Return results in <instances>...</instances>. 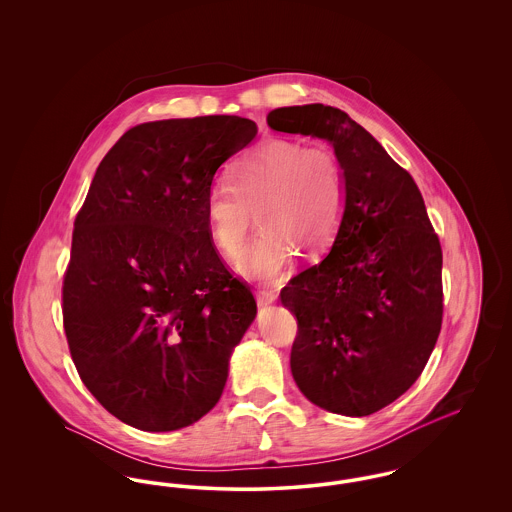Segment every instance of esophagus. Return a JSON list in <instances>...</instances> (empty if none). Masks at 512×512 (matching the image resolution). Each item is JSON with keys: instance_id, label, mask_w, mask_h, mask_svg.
Listing matches in <instances>:
<instances>
[{"instance_id": "obj_1", "label": "esophagus", "mask_w": 512, "mask_h": 512, "mask_svg": "<svg viewBox=\"0 0 512 512\" xmlns=\"http://www.w3.org/2000/svg\"><path fill=\"white\" fill-rule=\"evenodd\" d=\"M276 299H278V293H274V292H259V293H257V305H259V307H268V305H272V303H276Z\"/></svg>"}]
</instances>
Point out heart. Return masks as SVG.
I'll return each mask as SVG.
<instances>
[{"instance_id":"obj_1","label":"heart","mask_w":512,"mask_h":512,"mask_svg":"<svg viewBox=\"0 0 512 512\" xmlns=\"http://www.w3.org/2000/svg\"><path fill=\"white\" fill-rule=\"evenodd\" d=\"M217 180L205 197V219L222 253H234L257 211L261 232L232 259L236 274L280 284L292 272L297 247L320 253L340 232L347 178L338 153L293 140H268Z\"/></svg>"}]
</instances>
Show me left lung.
I'll return each mask as SVG.
<instances>
[{"mask_svg":"<svg viewBox=\"0 0 512 512\" xmlns=\"http://www.w3.org/2000/svg\"><path fill=\"white\" fill-rule=\"evenodd\" d=\"M270 128L326 140L345 169L347 205L328 255L280 295L297 318L292 374L320 409L368 416L428 363L443 315L441 245L413 176L341 109L280 107Z\"/></svg>","mask_w":512,"mask_h":512,"instance_id":"left-lung-1","label":"left lung"}]
</instances>
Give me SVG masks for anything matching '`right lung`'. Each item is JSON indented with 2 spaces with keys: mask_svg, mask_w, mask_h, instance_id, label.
I'll return each instance as SVG.
<instances>
[{
  "mask_svg": "<svg viewBox=\"0 0 512 512\" xmlns=\"http://www.w3.org/2000/svg\"><path fill=\"white\" fill-rule=\"evenodd\" d=\"M257 124L236 115L146 122L99 163L74 220L63 322L99 403L144 432L209 413L257 303L213 247L205 197Z\"/></svg>",
  "mask_w": 512,
  "mask_h": 512,
  "instance_id": "obj_1",
  "label": "right lung"
}]
</instances>
